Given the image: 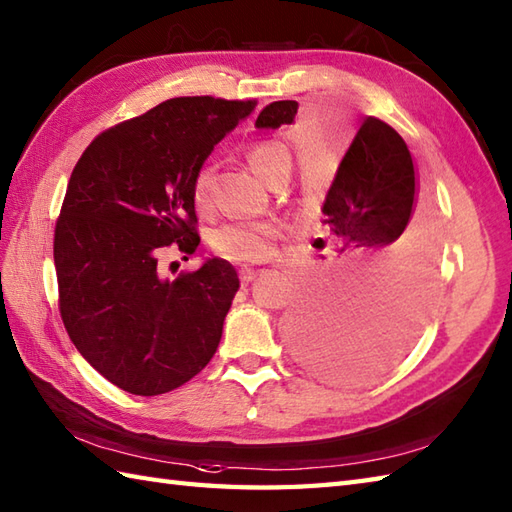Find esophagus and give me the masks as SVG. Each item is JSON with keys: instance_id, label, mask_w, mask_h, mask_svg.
<instances>
[{"instance_id": "esophagus-1", "label": "esophagus", "mask_w": 512, "mask_h": 512, "mask_svg": "<svg viewBox=\"0 0 512 512\" xmlns=\"http://www.w3.org/2000/svg\"><path fill=\"white\" fill-rule=\"evenodd\" d=\"M239 277H242V284H250V281L257 277V273L253 268H242L239 270Z\"/></svg>"}]
</instances>
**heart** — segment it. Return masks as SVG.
Wrapping results in <instances>:
<instances>
[{
    "instance_id": "b5f03b06",
    "label": "heart",
    "mask_w": 512,
    "mask_h": 512,
    "mask_svg": "<svg viewBox=\"0 0 512 512\" xmlns=\"http://www.w3.org/2000/svg\"><path fill=\"white\" fill-rule=\"evenodd\" d=\"M248 165L266 184H273L281 176H290L292 156L286 145L277 140H259L246 151ZM213 167L202 165L191 178V200L198 211H204L211 200ZM279 239V224L273 220L259 222H226L211 233V248L235 264H262L273 257Z\"/></svg>"
}]
</instances>
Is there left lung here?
Here are the masks:
<instances>
[{
	"label": "left lung",
	"mask_w": 512,
	"mask_h": 512,
	"mask_svg": "<svg viewBox=\"0 0 512 512\" xmlns=\"http://www.w3.org/2000/svg\"><path fill=\"white\" fill-rule=\"evenodd\" d=\"M297 101H275L257 127L295 121ZM418 169L394 127L367 116L347 147L321 206L325 275L319 292L303 299L288 321L292 350L312 372L365 383L407 354L422 317L420 273L385 279L398 237L416 211Z\"/></svg>",
	"instance_id": "8db88e82"
}]
</instances>
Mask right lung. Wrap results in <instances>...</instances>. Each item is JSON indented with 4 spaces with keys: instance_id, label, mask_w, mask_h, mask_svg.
Returning a JSON list of instances; mask_svg holds the SVG:
<instances>
[{
    "instance_id": "1",
    "label": "right lung",
    "mask_w": 512,
    "mask_h": 512,
    "mask_svg": "<svg viewBox=\"0 0 512 512\" xmlns=\"http://www.w3.org/2000/svg\"><path fill=\"white\" fill-rule=\"evenodd\" d=\"M257 101L178 96L96 136L54 228L59 312L81 356L112 385L158 396L187 383L222 339L239 277L213 257L162 279L158 257L200 244L191 178Z\"/></svg>"
}]
</instances>
